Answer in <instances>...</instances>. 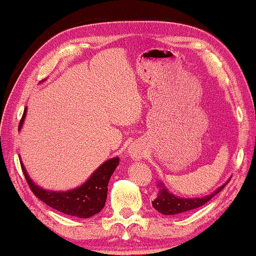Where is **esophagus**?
I'll return each instance as SVG.
<instances>
[{"label": "esophagus", "mask_w": 256, "mask_h": 256, "mask_svg": "<svg viewBox=\"0 0 256 256\" xmlns=\"http://www.w3.org/2000/svg\"><path fill=\"white\" fill-rule=\"evenodd\" d=\"M128 154L132 160H140L144 154V148L140 144H132L128 148Z\"/></svg>", "instance_id": "esophagus-1"}]
</instances>
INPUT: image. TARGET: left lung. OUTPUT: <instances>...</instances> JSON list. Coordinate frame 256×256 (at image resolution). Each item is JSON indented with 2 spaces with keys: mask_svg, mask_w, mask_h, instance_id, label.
Instances as JSON below:
<instances>
[{
  "mask_svg": "<svg viewBox=\"0 0 256 256\" xmlns=\"http://www.w3.org/2000/svg\"><path fill=\"white\" fill-rule=\"evenodd\" d=\"M228 180L224 184H222L221 186L216 188L215 191L207 196H198V198H182V196H178L174 194H172L170 191H168V188L164 186V183L161 180H159V192L156 194V198L152 202V206L156 210H158L162 215H176L186 213V212L196 210V208L205 205L207 202H210L215 194H218L226 186Z\"/></svg>",
  "mask_w": 256,
  "mask_h": 256,
  "instance_id": "left-lung-1",
  "label": "left lung"
}]
</instances>
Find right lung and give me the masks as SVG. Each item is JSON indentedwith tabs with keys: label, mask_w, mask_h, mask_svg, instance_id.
I'll return each mask as SVG.
<instances>
[{
	"label": "right lung",
	"mask_w": 256,
	"mask_h": 256,
	"mask_svg": "<svg viewBox=\"0 0 256 256\" xmlns=\"http://www.w3.org/2000/svg\"><path fill=\"white\" fill-rule=\"evenodd\" d=\"M41 81L40 84H42ZM27 113V108L24 111L20 124H19V130H22L24 121H25ZM22 169L25 175L27 183L33 191V194L42 200L46 205L52 207L54 210L62 212L66 215L76 216L80 218H89L96 215L103 210L105 206L106 198H108V186L110 178L116 168L119 164V156L108 159L98 167L89 178L80 186L65 191H52L41 188L33 180L30 178L25 166H24L20 156Z\"/></svg>",
	"instance_id": "right-lung-1"
}]
</instances>
